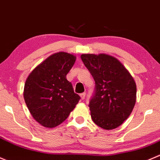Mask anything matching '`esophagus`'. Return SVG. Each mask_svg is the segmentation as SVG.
Listing matches in <instances>:
<instances>
[{"label":"esophagus","mask_w":160,"mask_h":160,"mask_svg":"<svg viewBox=\"0 0 160 160\" xmlns=\"http://www.w3.org/2000/svg\"><path fill=\"white\" fill-rule=\"evenodd\" d=\"M80 97H81V99H82V100L85 99V92L80 94Z\"/></svg>","instance_id":"1"}]
</instances>
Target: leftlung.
<instances>
[{
    "label": "left lung",
    "mask_w": 160,
    "mask_h": 160,
    "mask_svg": "<svg viewBox=\"0 0 160 160\" xmlns=\"http://www.w3.org/2000/svg\"><path fill=\"white\" fill-rule=\"evenodd\" d=\"M82 60L95 82L89 102L94 122L103 129L121 126L132 112L136 101V85L126 67L107 54H82Z\"/></svg>",
    "instance_id": "1"
}]
</instances>
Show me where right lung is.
<instances>
[{
  "label": "right lung",
  "instance_id": "add662e5",
  "mask_svg": "<svg viewBox=\"0 0 160 160\" xmlns=\"http://www.w3.org/2000/svg\"><path fill=\"white\" fill-rule=\"evenodd\" d=\"M76 56L59 52L50 55L29 74L24 98L33 118L42 126L55 128L75 108L80 96L66 78Z\"/></svg>",
  "mask_w": 160,
  "mask_h": 160
}]
</instances>
